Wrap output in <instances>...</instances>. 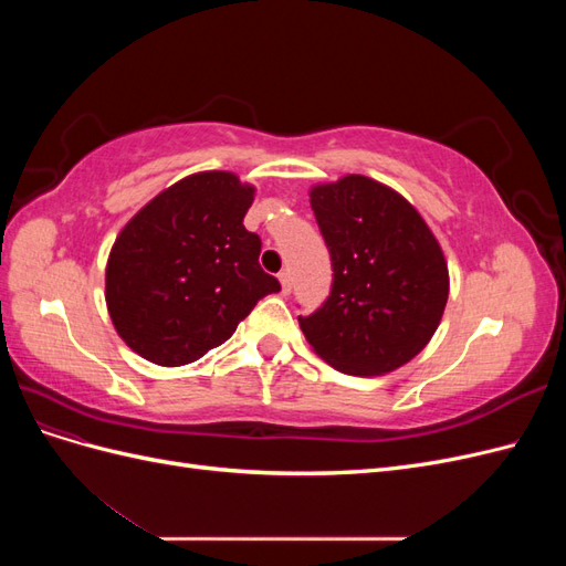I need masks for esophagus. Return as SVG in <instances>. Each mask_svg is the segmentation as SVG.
I'll use <instances>...</instances> for the list:
<instances>
[{"label":"esophagus","mask_w":566,"mask_h":566,"mask_svg":"<svg viewBox=\"0 0 566 566\" xmlns=\"http://www.w3.org/2000/svg\"><path fill=\"white\" fill-rule=\"evenodd\" d=\"M279 281H281V287H283V295H287L290 290H293V273H290L287 269L279 273Z\"/></svg>","instance_id":"esophagus-1"}]
</instances>
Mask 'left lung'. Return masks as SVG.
<instances>
[{"label": "left lung", "mask_w": 566, "mask_h": 566, "mask_svg": "<svg viewBox=\"0 0 566 566\" xmlns=\"http://www.w3.org/2000/svg\"><path fill=\"white\" fill-rule=\"evenodd\" d=\"M333 262L321 310L300 316L314 352L347 375H385L418 356L449 300V266L403 196L364 175L312 188Z\"/></svg>", "instance_id": "8db88e82"}]
</instances>
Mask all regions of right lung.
Returning a JSON list of instances; mask_svg holds the SVG:
<instances>
[{"instance_id":"right-lung-1","label":"right lung","mask_w":566,"mask_h":566,"mask_svg":"<svg viewBox=\"0 0 566 566\" xmlns=\"http://www.w3.org/2000/svg\"><path fill=\"white\" fill-rule=\"evenodd\" d=\"M254 186L198 172L165 188L115 238L106 304L117 335L158 366L193 364L227 342L281 283L243 227Z\"/></svg>"}]
</instances>
